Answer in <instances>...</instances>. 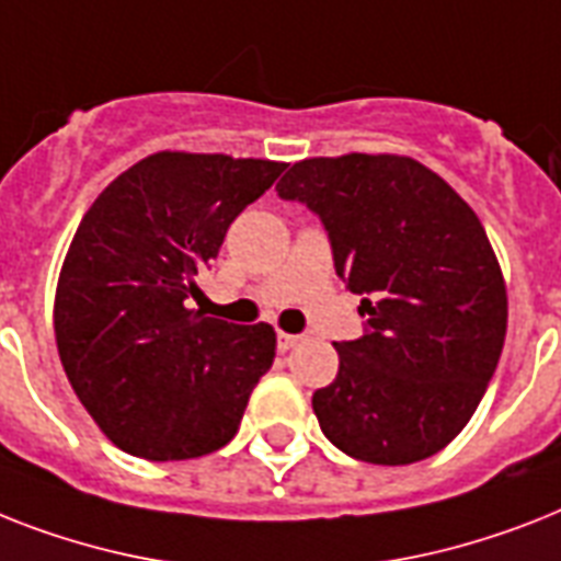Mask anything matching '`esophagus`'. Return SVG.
Returning a JSON list of instances; mask_svg holds the SVG:
<instances>
[{
  "label": "esophagus",
  "mask_w": 561,
  "mask_h": 561,
  "mask_svg": "<svg viewBox=\"0 0 561 561\" xmlns=\"http://www.w3.org/2000/svg\"><path fill=\"white\" fill-rule=\"evenodd\" d=\"M296 343H299V336L296 334H285V331H279V334H276V345H279V352H290Z\"/></svg>",
  "instance_id": "34e87169"
}]
</instances>
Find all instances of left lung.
Returning <instances> with one entry per match:
<instances>
[{"label": "left lung", "instance_id": "1", "mask_svg": "<svg viewBox=\"0 0 561 561\" xmlns=\"http://www.w3.org/2000/svg\"><path fill=\"white\" fill-rule=\"evenodd\" d=\"M276 193L317 213L366 334L334 343L340 371L313 391L325 438L400 467L440 453L484 398L507 334L502 267L472 207L407 154L294 163Z\"/></svg>", "mask_w": 561, "mask_h": 561}]
</instances>
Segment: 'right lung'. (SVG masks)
<instances>
[{"instance_id":"obj_1","label":"right lung","mask_w":561,"mask_h":561,"mask_svg":"<svg viewBox=\"0 0 561 561\" xmlns=\"http://www.w3.org/2000/svg\"><path fill=\"white\" fill-rule=\"evenodd\" d=\"M282 170L154 152L117 175L77 227L54 299L57 352L85 412L123 453L186 461L239 432L276 357V331L204 317L193 299L227 227Z\"/></svg>"}]
</instances>
